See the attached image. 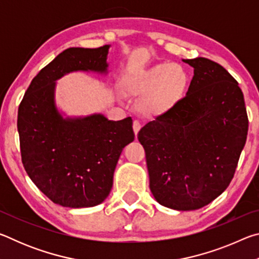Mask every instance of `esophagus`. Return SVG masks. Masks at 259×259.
Returning <instances> with one entry per match:
<instances>
[{
	"mask_svg": "<svg viewBox=\"0 0 259 259\" xmlns=\"http://www.w3.org/2000/svg\"><path fill=\"white\" fill-rule=\"evenodd\" d=\"M133 128H134V131H135V135L137 136L138 131L140 130V122L138 120H135L134 123H133Z\"/></svg>",
	"mask_w": 259,
	"mask_h": 259,
	"instance_id": "obj_1",
	"label": "esophagus"
}]
</instances>
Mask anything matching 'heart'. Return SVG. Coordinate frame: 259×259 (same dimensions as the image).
Listing matches in <instances>:
<instances>
[{"mask_svg":"<svg viewBox=\"0 0 259 259\" xmlns=\"http://www.w3.org/2000/svg\"><path fill=\"white\" fill-rule=\"evenodd\" d=\"M188 75L178 64H156L134 74L126 80V90L134 96H150L144 108L150 114H159L171 107L184 94Z\"/></svg>","mask_w":259,"mask_h":259,"instance_id":"1","label":"heart"}]
</instances>
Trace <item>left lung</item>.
I'll list each match as a JSON object with an SVG mask.
<instances>
[{"mask_svg":"<svg viewBox=\"0 0 259 259\" xmlns=\"http://www.w3.org/2000/svg\"><path fill=\"white\" fill-rule=\"evenodd\" d=\"M184 61L194 68L186 96L143 126L138 140L155 200L185 211L204 207L230 185L249 121L242 90L224 67L202 57Z\"/></svg>","mask_w":259,"mask_h":259,"instance_id":"left-lung-1","label":"left lung"}]
</instances>
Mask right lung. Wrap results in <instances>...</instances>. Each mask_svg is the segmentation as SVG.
<instances>
[{
    "label": "right lung",
    "instance_id": "1",
    "mask_svg": "<svg viewBox=\"0 0 259 259\" xmlns=\"http://www.w3.org/2000/svg\"><path fill=\"white\" fill-rule=\"evenodd\" d=\"M108 48L64 50L33 78L19 105L24 168L38 190L63 207L102 203L112 190L122 150L135 139L131 117L64 119L55 105V81L74 71L105 73Z\"/></svg>",
    "mask_w": 259,
    "mask_h": 259
}]
</instances>
